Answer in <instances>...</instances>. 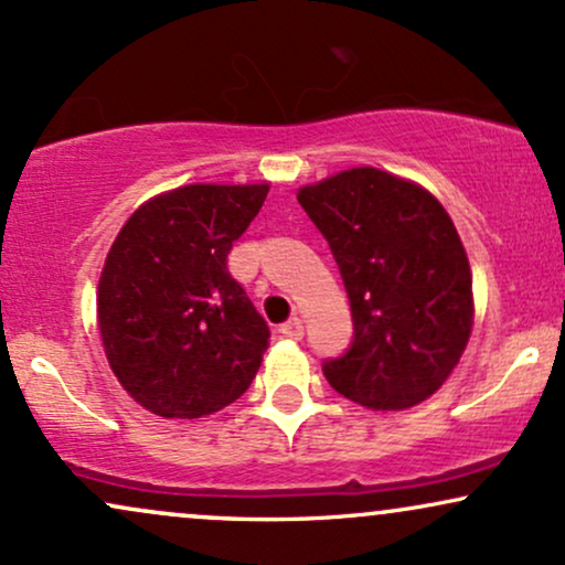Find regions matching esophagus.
I'll return each mask as SVG.
<instances>
[{
	"instance_id": "obj_1",
	"label": "esophagus",
	"mask_w": 565,
	"mask_h": 565,
	"mask_svg": "<svg viewBox=\"0 0 565 565\" xmlns=\"http://www.w3.org/2000/svg\"><path fill=\"white\" fill-rule=\"evenodd\" d=\"M278 332H281L284 337H291V340H300V337H302V321L300 319L284 321L281 327H278Z\"/></svg>"
}]
</instances>
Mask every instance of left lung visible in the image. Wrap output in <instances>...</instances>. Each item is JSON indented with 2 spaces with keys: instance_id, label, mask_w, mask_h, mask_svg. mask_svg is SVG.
<instances>
[{
  "instance_id": "obj_1",
  "label": "left lung",
  "mask_w": 565,
  "mask_h": 565,
  "mask_svg": "<svg viewBox=\"0 0 565 565\" xmlns=\"http://www.w3.org/2000/svg\"><path fill=\"white\" fill-rule=\"evenodd\" d=\"M297 201L329 242L353 313V340L323 377L366 408L430 398L472 329V276L444 206L374 167L305 185Z\"/></svg>"
}]
</instances>
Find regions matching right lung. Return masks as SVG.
Wrapping results in <instances>:
<instances>
[{"label":"right lung","mask_w":565,"mask_h":565,"mask_svg":"<svg viewBox=\"0 0 565 565\" xmlns=\"http://www.w3.org/2000/svg\"><path fill=\"white\" fill-rule=\"evenodd\" d=\"M268 185H183L142 204L106 257L97 327L125 391L167 419H196L242 395L270 329L228 255Z\"/></svg>","instance_id":"obj_1"}]
</instances>
